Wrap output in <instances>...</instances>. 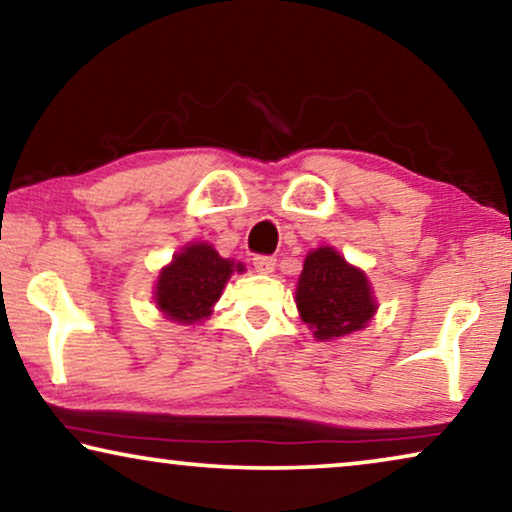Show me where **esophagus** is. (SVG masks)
I'll list each match as a JSON object with an SVG mask.
<instances>
[{
    "mask_svg": "<svg viewBox=\"0 0 512 512\" xmlns=\"http://www.w3.org/2000/svg\"><path fill=\"white\" fill-rule=\"evenodd\" d=\"M254 268H256V272L270 275V272L275 270V258H272V256H254Z\"/></svg>",
    "mask_w": 512,
    "mask_h": 512,
    "instance_id": "34e87169",
    "label": "esophagus"
}]
</instances>
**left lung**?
I'll return each mask as SVG.
<instances>
[{
  "instance_id": "8db88e82",
  "label": "left lung",
  "mask_w": 512,
  "mask_h": 512,
  "mask_svg": "<svg viewBox=\"0 0 512 512\" xmlns=\"http://www.w3.org/2000/svg\"><path fill=\"white\" fill-rule=\"evenodd\" d=\"M296 305L300 319L319 340L361 331L377 310L368 277L333 247H319L307 254L298 279Z\"/></svg>"
}]
</instances>
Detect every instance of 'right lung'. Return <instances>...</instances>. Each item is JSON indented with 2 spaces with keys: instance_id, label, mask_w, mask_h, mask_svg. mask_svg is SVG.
I'll return each instance as SVG.
<instances>
[{
  "instance_id": "add662e5",
  "label": "right lung",
  "mask_w": 512,
  "mask_h": 512,
  "mask_svg": "<svg viewBox=\"0 0 512 512\" xmlns=\"http://www.w3.org/2000/svg\"><path fill=\"white\" fill-rule=\"evenodd\" d=\"M235 270L242 272L244 268L230 258H221L212 244H188L158 275V310L179 324H195L209 317Z\"/></svg>"
}]
</instances>
